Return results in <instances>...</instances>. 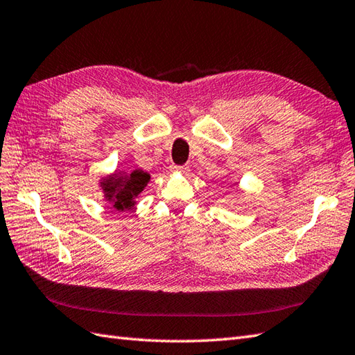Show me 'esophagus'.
<instances>
[{
	"mask_svg": "<svg viewBox=\"0 0 355 355\" xmlns=\"http://www.w3.org/2000/svg\"><path fill=\"white\" fill-rule=\"evenodd\" d=\"M171 170L176 171V173H187L188 167H187V165H175V167H171Z\"/></svg>",
	"mask_w": 355,
	"mask_h": 355,
	"instance_id": "esophagus-1",
	"label": "esophagus"
}]
</instances>
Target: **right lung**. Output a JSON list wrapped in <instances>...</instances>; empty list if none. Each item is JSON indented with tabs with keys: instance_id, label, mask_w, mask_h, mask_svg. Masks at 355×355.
<instances>
[{
	"instance_id": "add662e5",
	"label": "right lung",
	"mask_w": 355,
	"mask_h": 355,
	"mask_svg": "<svg viewBox=\"0 0 355 355\" xmlns=\"http://www.w3.org/2000/svg\"><path fill=\"white\" fill-rule=\"evenodd\" d=\"M150 175L144 170L118 171L100 179V188L103 190L105 200L112 205L115 211H125L135 207L138 194L147 187Z\"/></svg>"
}]
</instances>
